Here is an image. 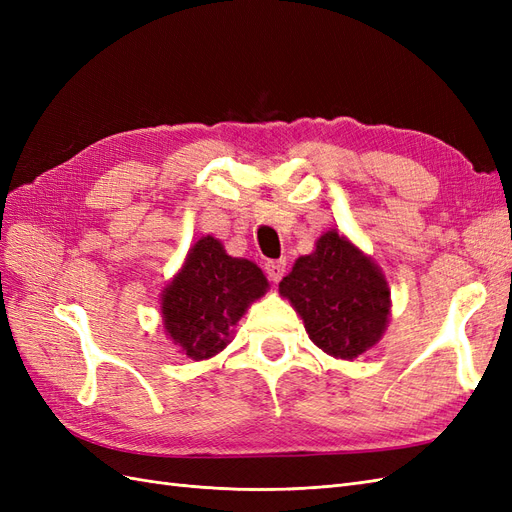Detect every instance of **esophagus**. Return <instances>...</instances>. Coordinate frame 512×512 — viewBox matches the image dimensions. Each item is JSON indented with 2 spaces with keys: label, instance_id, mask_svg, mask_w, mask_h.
<instances>
[{
  "label": "esophagus",
  "instance_id": "esophagus-1",
  "mask_svg": "<svg viewBox=\"0 0 512 512\" xmlns=\"http://www.w3.org/2000/svg\"><path fill=\"white\" fill-rule=\"evenodd\" d=\"M265 271L269 275V280L273 284H277L284 277V273H286V260L284 258H280V260H267L265 262Z\"/></svg>",
  "mask_w": 512,
  "mask_h": 512
}]
</instances>
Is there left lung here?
<instances>
[{
  "instance_id": "1",
  "label": "left lung",
  "mask_w": 512,
  "mask_h": 512,
  "mask_svg": "<svg viewBox=\"0 0 512 512\" xmlns=\"http://www.w3.org/2000/svg\"><path fill=\"white\" fill-rule=\"evenodd\" d=\"M309 339L333 359L352 361L374 348L391 318V288L376 260L335 228L314 252L294 260L280 282Z\"/></svg>"
}]
</instances>
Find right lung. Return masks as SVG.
<instances>
[{"label": "right lung", "mask_w": 512, "mask_h": 512, "mask_svg": "<svg viewBox=\"0 0 512 512\" xmlns=\"http://www.w3.org/2000/svg\"><path fill=\"white\" fill-rule=\"evenodd\" d=\"M267 290L256 262L228 256L213 235L200 237L160 294L164 333L188 359L207 361L228 346L247 307Z\"/></svg>", "instance_id": "right-lung-1"}]
</instances>
